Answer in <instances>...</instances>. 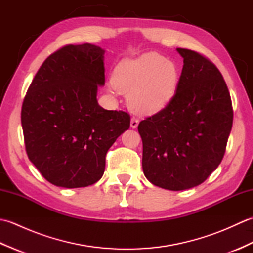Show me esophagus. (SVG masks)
Here are the masks:
<instances>
[{"instance_id":"obj_1","label":"esophagus","mask_w":253,"mask_h":253,"mask_svg":"<svg viewBox=\"0 0 253 253\" xmlns=\"http://www.w3.org/2000/svg\"><path fill=\"white\" fill-rule=\"evenodd\" d=\"M139 125V120L136 117H131L130 120V127L131 128H137Z\"/></svg>"}]
</instances>
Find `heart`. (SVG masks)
I'll use <instances>...</instances> for the list:
<instances>
[{
  "label": "heart",
  "mask_w": 253,
  "mask_h": 253,
  "mask_svg": "<svg viewBox=\"0 0 253 253\" xmlns=\"http://www.w3.org/2000/svg\"><path fill=\"white\" fill-rule=\"evenodd\" d=\"M112 83L127 94L133 111L150 115L163 110L173 100L179 83V69L165 56L148 52L118 63Z\"/></svg>",
  "instance_id": "b5f03b06"
}]
</instances>
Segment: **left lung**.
<instances>
[{
    "instance_id": "1",
    "label": "left lung",
    "mask_w": 253,
    "mask_h": 253,
    "mask_svg": "<svg viewBox=\"0 0 253 253\" xmlns=\"http://www.w3.org/2000/svg\"><path fill=\"white\" fill-rule=\"evenodd\" d=\"M176 50L184 66L173 100L138 125L144 176L173 191L202 184L217 169L234 116L229 91L217 67L195 51Z\"/></svg>"
}]
</instances>
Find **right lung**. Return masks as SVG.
I'll return each mask as SVG.
<instances>
[{
  "mask_svg": "<svg viewBox=\"0 0 253 253\" xmlns=\"http://www.w3.org/2000/svg\"><path fill=\"white\" fill-rule=\"evenodd\" d=\"M105 50L66 45L42 64L21 107L26 151L44 178L57 187L93 185L105 169V155L130 126L123 111L96 100L104 85Z\"/></svg>",
  "mask_w": 253,
  "mask_h": 253,
  "instance_id": "1",
  "label": "right lung"
}]
</instances>
